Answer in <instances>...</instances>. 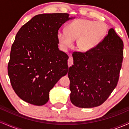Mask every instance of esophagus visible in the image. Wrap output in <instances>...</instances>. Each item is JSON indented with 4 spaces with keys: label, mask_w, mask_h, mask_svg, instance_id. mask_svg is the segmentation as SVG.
<instances>
[{
    "label": "esophagus",
    "mask_w": 129,
    "mask_h": 129,
    "mask_svg": "<svg viewBox=\"0 0 129 129\" xmlns=\"http://www.w3.org/2000/svg\"><path fill=\"white\" fill-rule=\"evenodd\" d=\"M73 64V57L72 56H69V58L68 59V66L69 67H71L72 65Z\"/></svg>",
    "instance_id": "obj_1"
}]
</instances>
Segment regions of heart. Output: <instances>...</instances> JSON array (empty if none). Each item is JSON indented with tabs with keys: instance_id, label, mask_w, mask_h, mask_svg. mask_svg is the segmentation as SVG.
Here are the masks:
<instances>
[{
	"instance_id": "heart-1",
	"label": "heart",
	"mask_w": 129,
	"mask_h": 129,
	"mask_svg": "<svg viewBox=\"0 0 129 129\" xmlns=\"http://www.w3.org/2000/svg\"><path fill=\"white\" fill-rule=\"evenodd\" d=\"M107 31V26L104 22L79 19L67 26L66 32L59 31L57 39L64 50L72 47L73 41L77 39V48L82 52H87L98 45Z\"/></svg>"
}]
</instances>
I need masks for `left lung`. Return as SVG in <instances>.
I'll return each instance as SVG.
<instances>
[{
    "label": "left lung",
    "instance_id": "left-lung-1",
    "mask_svg": "<svg viewBox=\"0 0 129 129\" xmlns=\"http://www.w3.org/2000/svg\"><path fill=\"white\" fill-rule=\"evenodd\" d=\"M124 44L113 28L95 48L72 54L69 68L70 101L80 108H92L104 103L118 84L123 59Z\"/></svg>",
    "mask_w": 129,
    "mask_h": 129
}]
</instances>
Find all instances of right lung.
<instances>
[{
    "mask_svg": "<svg viewBox=\"0 0 129 129\" xmlns=\"http://www.w3.org/2000/svg\"><path fill=\"white\" fill-rule=\"evenodd\" d=\"M73 18L67 13L38 14L17 32L8 73L13 90L24 101L44 105L50 90L67 73L69 56L59 50L57 33L63 23Z\"/></svg>",
    "mask_w": 129,
    "mask_h": 129,
    "instance_id": "1",
    "label": "right lung"
}]
</instances>
